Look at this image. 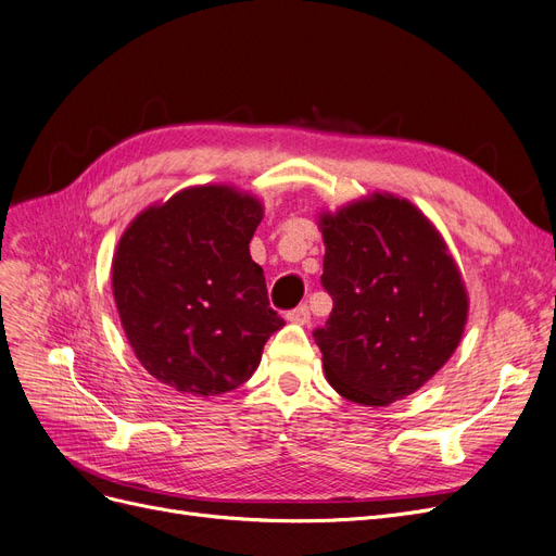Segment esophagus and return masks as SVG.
I'll use <instances>...</instances> for the list:
<instances>
[{
  "label": "esophagus",
  "mask_w": 556,
  "mask_h": 556,
  "mask_svg": "<svg viewBox=\"0 0 556 556\" xmlns=\"http://www.w3.org/2000/svg\"><path fill=\"white\" fill-rule=\"evenodd\" d=\"M285 317H287V321H292V324H307L309 321V307L303 303V305L290 309V313H287Z\"/></svg>",
  "instance_id": "obj_1"
}]
</instances>
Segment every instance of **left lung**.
<instances>
[{"label": "left lung", "instance_id": "1", "mask_svg": "<svg viewBox=\"0 0 556 556\" xmlns=\"http://www.w3.org/2000/svg\"><path fill=\"white\" fill-rule=\"evenodd\" d=\"M321 232L332 313L313 336L326 379L355 404L388 406L458 346L468 317L460 274L425 214L394 195L324 216Z\"/></svg>", "mask_w": 556, "mask_h": 556}]
</instances>
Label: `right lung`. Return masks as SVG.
Here are the masks:
<instances>
[{"mask_svg":"<svg viewBox=\"0 0 556 556\" xmlns=\"http://www.w3.org/2000/svg\"><path fill=\"white\" fill-rule=\"evenodd\" d=\"M255 198L195 187L139 214L114 257V299L139 363L164 386L220 394L251 379L285 326L249 243Z\"/></svg>","mask_w":556,"mask_h":556,"instance_id":"add662e5","label":"right lung"}]
</instances>
